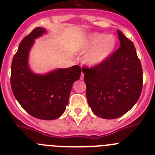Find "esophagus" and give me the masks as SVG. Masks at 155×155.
Wrapping results in <instances>:
<instances>
[{
	"mask_svg": "<svg viewBox=\"0 0 155 155\" xmlns=\"http://www.w3.org/2000/svg\"><path fill=\"white\" fill-rule=\"evenodd\" d=\"M84 73H83V72H81V80H83V79H84Z\"/></svg>",
	"mask_w": 155,
	"mask_h": 155,
	"instance_id": "obj_1",
	"label": "esophagus"
}]
</instances>
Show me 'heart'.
<instances>
[{"instance_id": "b5f03b06", "label": "heart", "mask_w": 155, "mask_h": 155, "mask_svg": "<svg viewBox=\"0 0 155 155\" xmlns=\"http://www.w3.org/2000/svg\"><path fill=\"white\" fill-rule=\"evenodd\" d=\"M116 46V37L112 34L93 32L89 34L79 46V52L86 53L84 61L91 66L105 61L113 53Z\"/></svg>"}]
</instances>
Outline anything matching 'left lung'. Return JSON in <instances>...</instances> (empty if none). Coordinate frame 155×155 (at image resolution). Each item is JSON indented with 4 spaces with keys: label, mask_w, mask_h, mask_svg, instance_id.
Returning a JSON list of instances; mask_svg holds the SVG:
<instances>
[{
    "label": "left lung",
    "mask_w": 155,
    "mask_h": 155,
    "mask_svg": "<svg viewBox=\"0 0 155 155\" xmlns=\"http://www.w3.org/2000/svg\"><path fill=\"white\" fill-rule=\"evenodd\" d=\"M120 47L102 64L83 68L86 96L93 113L119 118L130 110L143 87V71L134 43L117 30Z\"/></svg>",
    "instance_id": "left-lung-1"
}]
</instances>
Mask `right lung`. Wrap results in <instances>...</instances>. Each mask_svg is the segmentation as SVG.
I'll list each match as a JSON object with an SVG mask.
<instances>
[{"label": "right lung", "mask_w": 155, "mask_h": 155, "mask_svg": "<svg viewBox=\"0 0 155 155\" xmlns=\"http://www.w3.org/2000/svg\"><path fill=\"white\" fill-rule=\"evenodd\" d=\"M46 32L34 28L19 44L12 63L11 86L21 107L35 118L53 120L62 116L68 104L74 82L80 78L78 65L60 68L46 74H37L29 68L28 59L35 39Z\"/></svg>", "instance_id": "right-lung-1"}]
</instances>
